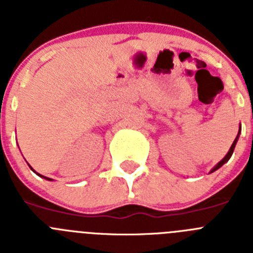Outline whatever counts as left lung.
Here are the masks:
<instances>
[{
    "label": "left lung",
    "mask_w": 253,
    "mask_h": 253,
    "mask_svg": "<svg viewBox=\"0 0 253 253\" xmlns=\"http://www.w3.org/2000/svg\"><path fill=\"white\" fill-rule=\"evenodd\" d=\"M240 134H241V125H240V130H238V134H237L236 139H234V142L232 143V146H231V148H229V151H228V153L225 154L224 158H223V160L220 161V162L216 163L215 166H214L213 169H210V173H211V172H214V171H216V169H220V167H222L223 165H224V163H227L228 161H229V158H231V157H232V154H233L234 148H236V144H237V142H238V138H240Z\"/></svg>",
    "instance_id": "1"
}]
</instances>
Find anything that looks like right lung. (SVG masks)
<instances>
[{
	"mask_svg": "<svg viewBox=\"0 0 253 253\" xmlns=\"http://www.w3.org/2000/svg\"><path fill=\"white\" fill-rule=\"evenodd\" d=\"M29 167H30V165H29ZM30 169H31V167H30ZM33 171H34V169H33ZM35 172V171H34ZM38 175H39V173H38ZM40 176V177H43V178H45V180H49V181H51V178H48V177H45V176H42V175H39Z\"/></svg>",
	"mask_w": 253,
	"mask_h": 253,
	"instance_id": "1",
	"label": "right lung"
}]
</instances>
